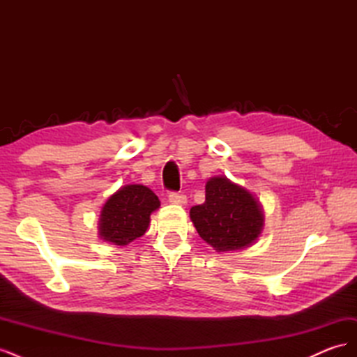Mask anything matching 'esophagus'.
Here are the masks:
<instances>
[{
    "label": "esophagus",
    "mask_w": 357,
    "mask_h": 357,
    "mask_svg": "<svg viewBox=\"0 0 357 357\" xmlns=\"http://www.w3.org/2000/svg\"><path fill=\"white\" fill-rule=\"evenodd\" d=\"M168 201L171 204H177V205H185L188 202L186 195H183V193H177V192H171L168 195Z\"/></svg>",
    "instance_id": "34e87169"
}]
</instances>
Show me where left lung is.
Here are the masks:
<instances>
[{"label":"left lung","instance_id":"left-lung-1","mask_svg":"<svg viewBox=\"0 0 357 357\" xmlns=\"http://www.w3.org/2000/svg\"><path fill=\"white\" fill-rule=\"evenodd\" d=\"M201 238L218 253L250 247L264 231V210L250 190L225 176L208 178L205 202L190 208Z\"/></svg>","mask_w":357,"mask_h":357}]
</instances>
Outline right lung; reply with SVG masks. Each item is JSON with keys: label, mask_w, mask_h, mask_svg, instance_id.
Listing matches in <instances>:
<instances>
[{"label": "right lung", "mask_w": 357, "mask_h": 357, "mask_svg": "<svg viewBox=\"0 0 357 357\" xmlns=\"http://www.w3.org/2000/svg\"><path fill=\"white\" fill-rule=\"evenodd\" d=\"M159 207V198L147 186H122L102 205L98 220L100 238L114 245H128L146 234L150 214Z\"/></svg>", "instance_id": "1"}]
</instances>
